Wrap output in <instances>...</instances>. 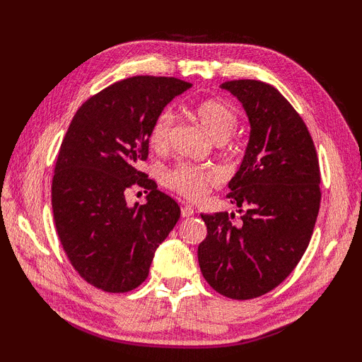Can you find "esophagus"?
I'll return each instance as SVG.
<instances>
[{
  "instance_id": "34e87169",
  "label": "esophagus",
  "mask_w": 362,
  "mask_h": 362,
  "mask_svg": "<svg viewBox=\"0 0 362 362\" xmlns=\"http://www.w3.org/2000/svg\"><path fill=\"white\" fill-rule=\"evenodd\" d=\"M194 213H196V210L191 205H183L182 206V218H189V216H193Z\"/></svg>"
}]
</instances>
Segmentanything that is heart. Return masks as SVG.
Returning a JSON list of instances; mask_svg holds the SVG:
<instances>
[{
    "mask_svg": "<svg viewBox=\"0 0 362 362\" xmlns=\"http://www.w3.org/2000/svg\"><path fill=\"white\" fill-rule=\"evenodd\" d=\"M193 113L199 124L205 129V132L216 141L227 140L235 132L238 121H240V113L236 107L219 98L205 99V101L196 104L193 107ZM173 122V113L169 110H163L157 115L149 132L152 148L157 151H163L166 148L169 138H171ZM214 182H216V175L211 171L189 166H179L165 177L166 187L188 199L201 197Z\"/></svg>",
    "mask_w": 362,
    "mask_h": 362,
    "instance_id": "1",
    "label": "heart"
}]
</instances>
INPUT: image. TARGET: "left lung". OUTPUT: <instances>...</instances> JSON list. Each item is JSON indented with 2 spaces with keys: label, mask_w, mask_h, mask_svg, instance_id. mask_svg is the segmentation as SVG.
<instances>
[{
  "label": "left lung",
  "mask_w": 362,
  "mask_h": 362,
  "mask_svg": "<svg viewBox=\"0 0 362 362\" xmlns=\"http://www.w3.org/2000/svg\"><path fill=\"white\" fill-rule=\"evenodd\" d=\"M247 115L249 143L228 199L241 213L201 214L206 238L197 259L204 279L228 298L266 294L286 279L308 247L320 206L316 148L303 119L279 90L241 79L221 83Z\"/></svg>",
  "instance_id": "8db88e82"
}]
</instances>
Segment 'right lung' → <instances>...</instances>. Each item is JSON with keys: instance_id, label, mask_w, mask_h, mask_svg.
<instances>
[{"instance_id": "right-lung-1", "label": "right lung", "mask_w": 362, "mask_h": 362, "mask_svg": "<svg viewBox=\"0 0 362 362\" xmlns=\"http://www.w3.org/2000/svg\"><path fill=\"white\" fill-rule=\"evenodd\" d=\"M189 87L153 76L115 82L83 103L66 130L51 187L54 222L73 267L99 289L140 286L180 218L179 204L138 165L148 158L153 119ZM134 185L146 189V204L127 205Z\"/></svg>"}]
</instances>
